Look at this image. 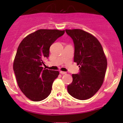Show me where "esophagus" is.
I'll use <instances>...</instances> for the list:
<instances>
[{
  "label": "esophagus",
  "instance_id": "esophagus-1",
  "mask_svg": "<svg viewBox=\"0 0 123 123\" xmlns=\"http://www.w3.org/2000/svg\"><path fill=\"white\" fill-rule=\"evenodd\" d=\"M60 73H61V74H67L66 72L61 71H60Z\"/></svg>",
  "mask_w": 123,
  "mask_h": 123
}]
</instances>
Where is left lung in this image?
<instances>
[{
    "mask_svg": "<svg viewBox=\"0 0 123 123\" xmlns=\"http://www.w3.org/2000/svg\"><path fill=\"white\" fill-rule=\"evenodd\" d=\"M74 45V61L80 67L73 74V82L67 86L69 95L79 100L92 97L104 82L107 60L100 42L95 36L80 29L65 30Z\"/></svg>",
    "mask_w": 123,
    "mask_h": 123,
    "instance_id": "8db88e82",
    "label": "left lung"
}]
</instances>
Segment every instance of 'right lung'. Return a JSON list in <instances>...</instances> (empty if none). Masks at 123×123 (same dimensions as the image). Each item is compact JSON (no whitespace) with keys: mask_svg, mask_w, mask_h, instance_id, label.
Wrapping results in <instances>:
<instances>
[{"mask_svg":"<svg viewBox=\"0 0 123 123\" xmlns=\"http://www.w3.org/2000/svg\"><path fill=\"white\" fill-rule=\"evenodd\" d=\"M65 30L40 29L22 40L13 62V71L22 92L33 101L46 98L52 90L59 71L43 68L44 60L49 57V49Z\"/></svg>","mask_w":123,"mask_h":123,"instance_id":"1","label":"right lung"}]
</instances>
